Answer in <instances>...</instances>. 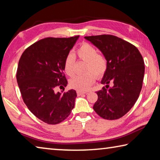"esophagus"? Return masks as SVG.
I'll return each mask as SVG.
<instances>
[{
  "mask_svg": "<svg viewBox=\"0 0 160 160\" xmlns=\"http://www.w3.org/2000/svg\"><path fill=\"white\" fill-rule=\"evenodd\" d=\"M86 94L85 92H81V91H78V92H77V94H78V96L82 95V94Z\"/></svg>",
  "mask_w": 160,
  "mask_h": 160,
  "instance_id": "1",
  "label": "esophagus"
}]
</instances>
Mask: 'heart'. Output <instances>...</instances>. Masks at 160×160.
<instances>
[{
	"label": "heart",
	"mask_w": 160,
	"mask_h": 160,
	"mask_svg": "<svg viewBox=\"0 0 160 160\" xmlns=\"http://www.w3.org/2000/svg\"><path fill=\"white\" fill-rule=\"evenodd\" d=\"M77 54L80 59L87 62L85 70L87 73L75 75L70 80L71 88L78 91H86L89 90L94 82L95 75L100 77L107 70V63L104 56L98 54V51L88 43H84L78 48ZM63 68L66 74L72 76L75 73V57L70 53L64 61Z\"/></svg>",
	"instance_id": "obj_1"
}]
</instances>
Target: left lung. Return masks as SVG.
I'll return each mask as SVG.
<instances>
[{"instance_id":"obj_1","label":"left lung","mask_w":160,"mask_h":160,"mask_svg":"<svg viewBox=\"0 0 160 160\" xmlns=\"http://www.w3.org/2000/svg\"><path fill=\"white\" fill-rule=\"evenodd\" d=\"M85 39L101 51L107 63L101 80L106 86L97 92L98 99L93 109L107 120L121 118L133 107L141 91L145 74L142 56L135 46L113 35Z\"/></svg>"}]
</instances>
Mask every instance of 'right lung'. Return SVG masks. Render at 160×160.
<instances>
[{"instance_id":"add662e5","label":"right lung","mask_w":160,"mask_h":160,"mask_svg":"<svg viewBox=\"0 0 160 160\" xmlns=\"http://www.w3.org/2000/svg\"><path fill=\"white\" fill-rule=\"evenodd\" d=\"M78 38H45L27 48L19 61L16 78L22 97L44 123L62 122L74 108L76 91L56 92L55 88L68 85L64 61Z\"/></svg>"}]
</instances>
